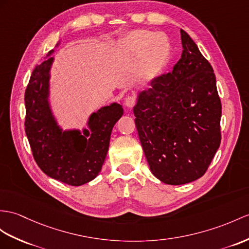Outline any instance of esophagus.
Listing matches in <instances>:
<instances>
[{
	"mask_svg": "<svg viewBox=\"0 0 249 249\" xmlns=\"http://www.w3.org/2000/svg\"><path fill=\"white\" fill-rule=\"evenodd\" d=\"M136 104V98L134 96H128L124 100V105L128 107H133Z\"/></svg>",
	"mask_w": 249,
	"mask_h": 249,
	"instance_id": "esophagus-1",
	"label": "esophagus"
}]
</instances>
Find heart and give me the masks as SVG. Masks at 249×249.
<instances>
[{"label":"heart","mask_w":249,"mask_h":249,"mask_svg":"<svg viewBox=\"0 0 249 249\" xmlns=\"http://www.w3.org/2000/svg\"><path fill=\"white\" fill-rule=\"evenodd\" d=\"M120 51L130 59H139L137 76L143 82L160 77L170 62L172 46L168 36L148 29H134L121 40Z\"/></svg>","instance_id":"obj_1"}]
</instances>
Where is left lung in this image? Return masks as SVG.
<instances>
[{
    "mask_svg": "<svg viewBox=\"0 0 249 249\" xmlns=\"http://www.w3.org/2000/svg\"><path fill=\"white\" fill-rule=\"evenodd\" d=\"M180 38L183 53L173 71L139 93L133 108L150 170L168 185L202 178L221 143L213 69L183 29Z\"/></svg>",
    "mask_w": 249,
    "mask_h": 249,
    "instance_id": "left-lung-1",
    "label": "left lung"
}]
</instances>
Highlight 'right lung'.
<instances>
[{
	"label": "right lung",
	"instance_id": "1",
	"mask_svg": "<svg viewBox=\"0 0 249 249\" xmlns=\"http://www.w3.org/2000/svg\"><path fill=\"white\" fill-rule=\"evenodd\" d=\"M53 53V50L36 66L27 84L25 132L34 159L42 171L64 184L81 186L101 171L112 129L123 116L124 108L114 102L90 115L89 130L63 131L48 101Z\"/></svg>",
	"mask_w": 249,
	"mask_h": 249
}]
</instances>
